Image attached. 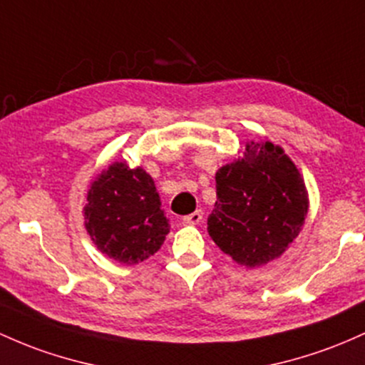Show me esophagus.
Here are the masks:
<instances>
[{
	"label": "esophagus",
	"instance_id": "obj_1",
	"mask_svg": "<svg viewBox=\"0 0 365 365\" xmlns=\"http://www.w3.org/2000/svg\"><path fill=\"white\" fill-rule=\"evenodd\" d=\"M182 222L185 223V225H197V223L202 222V211L197 210V211H194V213L183 216Z\"/></svg>",
	"mask_w": 365,
	"mask_h": 365
}]
</instances>
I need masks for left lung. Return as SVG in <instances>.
I'll use <instances>...</instances> for the list:
<instances>
[{
	"mask_svg": "<svg viewBox=\"0 0 365 365\" xmlns=\"http://www.w3.org/2000/svg\"><path fill=\"white\" fill-rule=\"evenodd\" d=\"M308 195L294 163L272 142H251L242 159L216 173V202L207 232L244 267L279 258L299 234Z\"/></svg>",
	"mask_w": 365,
	"mask_h": 365,
	"instance_id": "8db88e82",
	"label": "left lung"
}]
</instances>
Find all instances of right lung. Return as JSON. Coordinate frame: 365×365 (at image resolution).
Instances as JSON below:
<instances>
[{
  "label": "right lung",
  "instance_id": "1",
  "mask_svg": "<svg viewBox=\"0 0 365 365\" xmlns=\"http://www.w3.org/2000/svg\"><path fill=\"white\" fill-rule=\"evenodd\" d=\"M86 201L85 225L91 241L124 265L154 255L170 232L154 180L142 168L110 164L91 183Z\"/></svg>",
  "mask_w": 365,
  "mask_h": 365
}]
</instances>
